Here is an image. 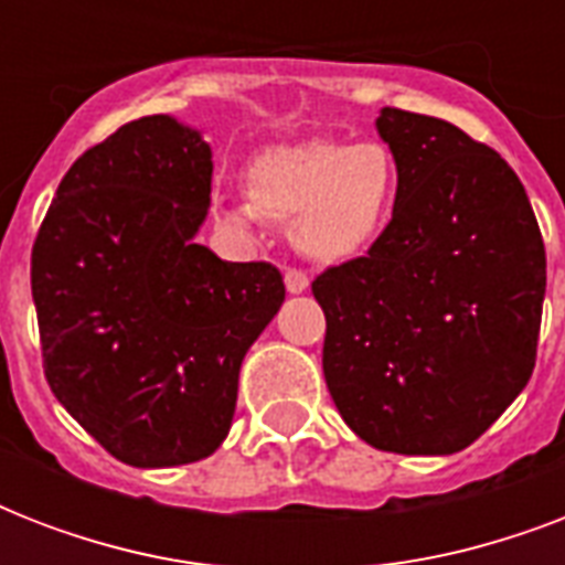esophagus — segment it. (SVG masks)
<instances>
[{
    "label": "esophagus",
    "mask_w": 565,
    "mask_h": 565,
    "mask_svg": "<svg viewBox=\"0 0 565 565\" xmlns=\"http://www.w3.org/2000/svg\"><path fill=\"white\" fill-rule=\"evenodd\" d=\"M284 284H287V290L290 292H305L310 287V278L305 269L290 266V269H284Z\"/></svg>",
    "instance_id": "34e87169"
}]
</instances>
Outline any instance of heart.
<instances>
[{
  "label": "heart",
  "instance_id": "1",
  "mask_svg": "<svg viewBox=\"0 0 565 565\" xmlns=\"http://www.w3.org/2000/svg\"><path fill=\"white\" fill-rule=\"evenodd\" d=\"M246 202L216 204V222L255 237L260 222L292 228L313 260H345L366 252L393 216L398 170L384 143L305 140L257 154L248 167Z\"/></svg>",
  "mask_w": 565,
  "mask_h": 565
}]
</instances>
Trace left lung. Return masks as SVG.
Returning <instances> with one entry per match:
<instances>
[{
    "mask_svg": "<svg viewBox=\"0 0 565 565\" xmlns=\"http://www.w3.org/2000/svg\"><path fill=\"white\" fill-rule=\"evenodd\" d=\"M393 220L363 257L313 281L322 372L345 425L395 455L472 446L536 363L545 246L495 149L446 119L384 108Z\"/></svg>",
    "mask_w": 565,
    "mask_h": 565,
    "instance_id": "8db88e82",
    "label": "left lung"
}]
</instances>
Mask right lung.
Returning a JSON list of instances; mask_svg holds the SVG:
<instances>
[{"mask_svg": "<svg viewBox=\"0 0 565 565\" xmlns=\"http://www.w3.org/2000/svg\"><path fill=\"white\" fill-rule=\"evenodd\" d=\"M211 146L154 114L78 158L31 248L43 372L66 413L137 469L195 463L228 437L239 363L284 301L273 264L195 243Z\"/></svg>", "mask_w": 565, "mask_h": 565, "instance_id": "obj_1", "label": "right lung"}]
</instances>
